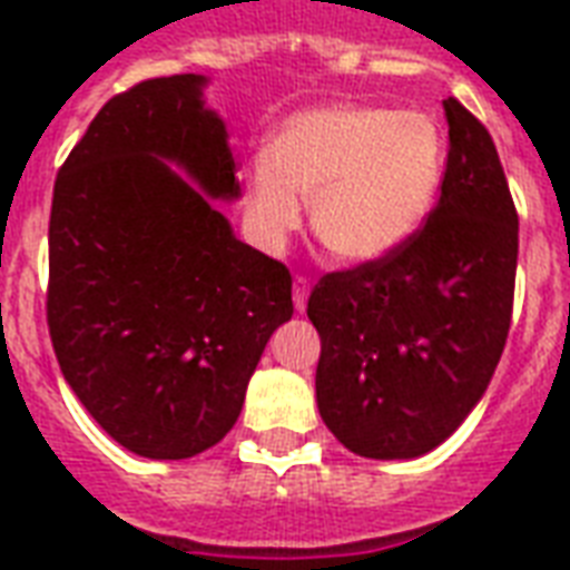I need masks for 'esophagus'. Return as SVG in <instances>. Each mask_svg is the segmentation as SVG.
Wrapping results in <instances>:
<instances>
[{
  "label": "esophagus",
  "mask_w": 570,
  "mask_h": 570,
  "mask_svg": "<svg viewBox=\"0 0 570 570\" xmlns=\"http://www.w3.org/2000/svg\"><path fill=\"white\" fill-rule=\"evenodd\" d=\"M306 299H308V279L306 276H294V308H297V312H306Z\"/></svg>",
  "instance_id": "1"
}]
</instances>
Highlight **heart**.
Returning a JSON list of instances; mask_svg holds the SVG:
<instances>
[{"label": "heart", "mask_w": 570, "mask_h": 570, "mask_svg": "<svg viewBox=\"0 0 570 570\" xmlns=\"http://www.w3.org/2000/svg\"><path fill=\"white\" fill-rule=\"evenodd\" d=\"M449 145L422 109L333 104L285 121L264 163L246 175L244 210L255 237L279 249L308 228L326 253L372 264L407 244L434 210Z\"/></svg>", "instance_id": "obj_1"}]
</instances>
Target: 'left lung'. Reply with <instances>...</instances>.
Returning a JSON list of instances; mask_svg holds the SVG:
<instances>
[{
  "label": "left lung",
  "mask_w": 570,
  "mask_h": 570,
  "mask_svg": "<svg viewBox=\"0 0 570 570\" xmlns=\"http://www.w3.org/2000/svg\"><path fill=\"white\" fill-rule=\"evenodd\" d=\"M449 160L428 223L381 262L326 273L308 297L315 395L335 440L374 461L419 458L488 390L509 338L518 210L491 134L443 100Z\"/></svg>",
  "instance_id": "obj_1"
}]
</instances>
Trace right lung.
I'll use <instances>...</instances> for the list:
<instances>
[{
  "instance_id": "add662e5",
  "label": "right lung",
  "mask_w": 570,
  "mask_h": 570,
  "mask_svg": "<svg viewBox=\"0 0 570 570\" xmlns=\"http://www.w3.org/2000/svg\"><path fill=\"white\" fill-rule=\"evenodd\" d=\"M205 86L175 73L112 97L52 189L56 360L97 425L151 461L232 431L264 345L294 315L288 267L214 207L240 184Z\"/></svg>"
}]
</instances>
